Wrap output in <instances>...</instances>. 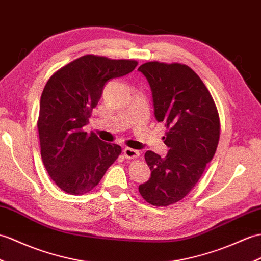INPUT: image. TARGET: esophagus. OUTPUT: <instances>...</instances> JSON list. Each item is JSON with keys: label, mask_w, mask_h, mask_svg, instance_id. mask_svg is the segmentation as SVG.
<instances>
[{"label": "esophagus", "mask_w": 261, "mask_h": 261, "mask_svg": "<svg viewBox=\"0 0 261 261\" xmlns=\"http://www.w3.org/2000/svg\"><path fill=\"white\" fill-rule=\"evenodd\" d=\"M123 153H124V156L126 159H136V158H138V156H140L139 151L130 149V148H125L123 150Z\"/></svg>", "instance_id": "34e87169"}]
</instances>
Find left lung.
<instances>
[{
    "instance_id": "left-lung-1",
    "label": "left lung",
    "mask_w": 261,
    "mask_h": 261,
    "mask_svg": "<svg viewBox=\"0 0 261 261\" xmlns=\"http://www.w3.org/2000/svg\"><path fill=\"white\" fill-rule=\"evenodd\" d=\"M152 91L154 117L167 128L165 158L147 151L151 178L139 186L145 201L167 207L180 201L213 160L220 137L215 101L201 79L186 64L147 62L139 66Z\"/></svg>"
}]
</instances>
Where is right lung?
Returning a JSON list of instances; mask_svg holds the SVG:
<instances>
[{
  "label": "right lung",
  "mask_w": 261,
  "mask_h": 261,
  "mask_svg": "<svg viewBox=\"0 0 261 261\" xmlns=\"http://www.w3.org/2000/svg\"><path fill=\"white\" fill-rule=\"evenodd\" d=\"M137 65L135 60L88 54L64 65L46 82L38 120L41 156L48 175L64 192H90L121 154L120 145L103 142L82 128L106 83L130 73Z\"/></svg>",
  "instance_id": "add662e5"
}]
</instances>
